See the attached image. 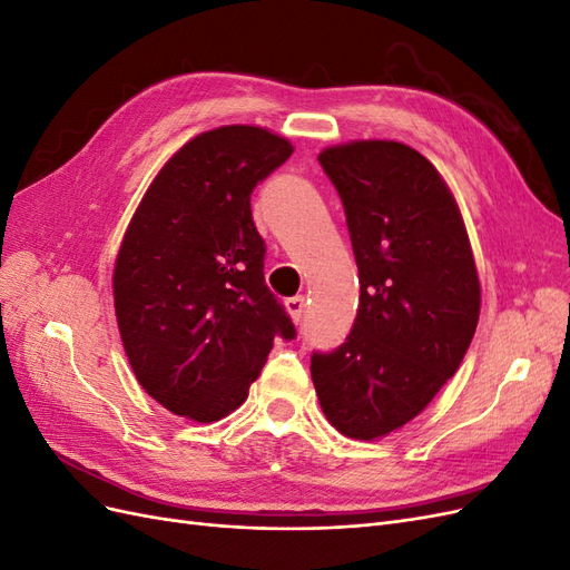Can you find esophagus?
<instances>
[{
    "label": "esophagus",
    "instance_id": "obj_1",
    "mask_svg": "<svg viewBox=\"0 0 570 570\" xmlns=\"http://www.w3.org/2000/svg\"><path fill=\"white\" fill-rule=\"evenodd\" d=\"M285 308H287L289 318L295 321V323H299V321H302V316H304V297H302V295H297V297H289V299L285 302Z\"/></svg>",
    "mask_w": 570,
    "mask_h": 570
}]
</instances>
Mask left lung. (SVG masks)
<instances>
[{
    "instance_id": "left-lung-1",
    "label": "left lung",
    "mask_w": 570,
    "mask_h": 570,
    "mask_svg": "<svg viewBox=\"0 0 570 570\" xmlns=\"http://www.w3.org/2000/svg\"><path fill=\"white\" fill-rule=\"evenodd\" d=\"M318 161L344 204L361 295L347 342L312 356V381L337 433L371 442L459 371L480 316L478 268L452 189L423 154L352 140Z\"/></svg>"
}]
</instances>
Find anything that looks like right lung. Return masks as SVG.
<instances>
[{
  "label": "right lung",
  "mask_w": 570,
  "mask_h": 570,
  "mask_svg": "<svg viewBox=\"0 0 570 570\" xmlns=\"http://www.w3.org/2000/svg\"><path fill=\"white\" fill-rule=\"evenodd\" d=\"M295 147L262 126L199 132L137 206L114 264V308L142 390L214 423L247 400L273 340L295 325L264 283L249 197Z\"/></svg>",
  "instance_id": "obj_1"
}]
</instances>
